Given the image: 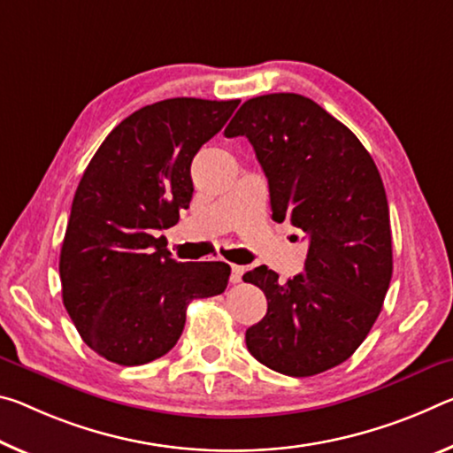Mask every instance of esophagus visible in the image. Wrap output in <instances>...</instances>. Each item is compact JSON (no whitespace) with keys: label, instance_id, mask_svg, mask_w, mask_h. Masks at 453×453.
<instances>
[{"label":"esophagus","instance_id":"34e87169","mask_svg":"<svg viewBox=\"0 0 453 453\" xmlns=\"http://www.w3.org/2000/svg\"><path fill=\"white\" fill-rule=\"evenodd\" d=\"M243 272H246V268H243V265H238V264H232V276H229V280H232L234 284H238V282H242V276H243Z\"/></svg>","mask_w":453,"mask_h":453}]
</instances>
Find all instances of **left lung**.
<instances>
[{
    "label": "left lung",
    "mask_w": 453,
    "mask_h": 453,
    "mask_svg": "<svg viewBox=\"0 0 453 453\" xmlns=\"http://www.w3.org/2000/svg\"><path fill=\"white\" fill-rule=\"evenodd\" d=\"M248 136L270 188L272 218L308 235L303 274L278 282L243 274L268 312L246 330L248 350L272 371L311 377L361 347L393 274L389 205L379 169L353 131L294 92L250 98L226 136Z\"/></svg>",
    "instance_id": "obj_1"
}]
</instances>
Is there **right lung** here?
Wrapping results in <instances>:
<instances>
[{
	"mask_svg": "<svg viewBox=\"0 0 453 453\" xmlns=\"http://www.w3.org/2000/svg\"><path fill=\"white\" fill-rule=\"evenodd\" d=\"M238 104L167 98L142 106L86 167L60 250L62 300L106 361L134 367L169 353L191 300L226 290V262H177L155 235L189 207L193 157Z\"/></svg>",
	"mask_w": 453,
	"mask_h": 453,
	"instance_id": "right-lung-1",
	"label": "right lung"
}]
</instances>
